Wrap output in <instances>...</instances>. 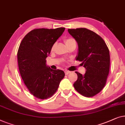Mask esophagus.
Returning <instances> with one entry per match:
<instances>
[{
  "mask_svg": "<svg viewBox=\"0 0 125 125\" xmlns=\"http://www.w3.org/2000/svg\"><path fill=\"white\" fill-rule=\"evenodd\" d=\"M64 73H65V74H66V75H68V74H69V73H70V71H64Z\"/></svg>",
  "mask_w": 125,
  "mask_h": 125,
  "instance_id": "1",
  "label": "esophagus"
}]
</instances>
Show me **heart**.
Here are the masks:
<instances>
[{
    "mask_svg": "<svg viewBox=\"0 0 125 125\" xmlns=\"http://www.w3.org/2000/svg\"><path fill=\"white\" fill-rule=\"evenodd\" d=\"M64 42L67 46L73 44V43H76L75 40L73 39V38H66V39H64ZM54 46H55V44L53 45V46H52V49H53Z\"/></svg>",
    "mask_w": 125,
    "mask_h": 125,
    "instance_id": "b5f03b06",
    "label": "heart"
}]
</instances>
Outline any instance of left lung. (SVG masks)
<instances>
[{
	"instance_id": "8db88e82",
	"label": "left lung",
	"mask_w": 125,
	"mask_h": 125,
	"mask_svg": "<svg viewBox=\"0 0 125 125\" xmlns=\"http://www.w3.org/2000/svg\"><path fill=\"white\" fill-rule=\"evenodd\" d=\"M78 45L76 60L85 68L84 75L75 72L78 79L73 87L82 95L90 97L105 87L110 68L109 50L99 35L87 28L68 29Z\"/></svg>"
}]
</instances>
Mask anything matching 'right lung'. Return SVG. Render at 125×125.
Masks as SVG:
<instances>
[{
    "instance_id": "obj_1",
    "label": "right lung",
    "mask_w": 125,
    "mask_h": 125,
    "mask_svg": "<svg viewBox=\"0 0 125 125\" xmlns=\"http://www.w3.org/2000/svg\"><path fill=\"white\" fill-rule=\"evenodd\" d=\"M64 28H40L31 31L21 42L17 61L21 76L29 92L40 99L52 97L64 77L62 70L47 66L46 58Z\"/></svg>"
}]
</instances>
